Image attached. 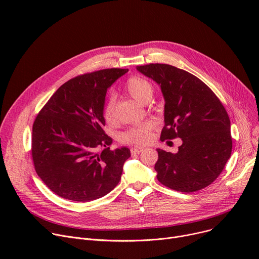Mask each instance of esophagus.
<instances>
[{
    "mask_svg": "<svg viewBox=\"0 0 259 259\" xmlns=\"http://www.w3.org/2000/svg\"><path fill=\"white\" fill-rule=\"evenodd\" d=\"M144 151V148H131V153L132 154H139Z\"/></svg>",
    "mask_w": 259,
    "mask_h": 259,
    "instance_id": "obj_1",
    "label": "esophagus"
}]
</instances>
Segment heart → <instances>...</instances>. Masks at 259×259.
Masks as SVG:
<instances>
[{
  "label": "heart",
  "mask_w": 259,
  "mask_h": 259,
  "mask_svg": "<svg viewBox=\"0 0 259 259\" xmlns=\"http://www.w3.org/2000/svg\"><path fill=\"white\" fill-rule=\"evenodd\" d=\"M125 89L130 97L139 103H144L152 95V86L149 81L140 76H131L126 80ZM103 117L108 125H112L115 121L114 100L109 99L103 108ZM153 122L146 121L139 124L120 133L119 140L122 143L130 145H146L152 141Z\"/></svg>",
  "instance_id": "heart-1"
}]
</instances>
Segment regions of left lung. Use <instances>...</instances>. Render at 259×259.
Returning a JSON list of instances; mask_svg holds the SVG:
<instances>
[{"label": "left lung", "mask_w": 259, "mask_h": 259, "mask_svg": "<svg viewBox=\"0 0 259 259\" xmlns=\"http://www.w3.org/2000/svg\"><path fill=\"white\" fill-rule=\"evenodd\" d=\"M160 86L165 126L160 141L180 138L178 153L157 149L154 166L160 184L190 193L208 187L224 170L232 152L229 115L215 93L195 75L167 64L138 66Z\"/></svg>", "instance_id": "8db88e82"}]
</instances>
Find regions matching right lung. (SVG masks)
I'll return each instance as SVG.
<instances>
[{
  "mask_svg": "<svg viewBox=\"0 0 259 259\" xmlns=\"http://www.w3.org/2000/svg\"><path fill=\"white\" fill-rule=\"evenodd\" d=\"M128 69H103L66 81L46 103L32 126L31 154L36 174L60 197L101 198L120 181L126 147L110 150L103 108L107 89Z\"/></svg>",
  "mask_w": 259,
  "mask_h": 259,
  "instance_id": "right-lung-1",
  "label": "right lung"
}]
</instances>
